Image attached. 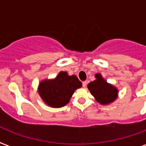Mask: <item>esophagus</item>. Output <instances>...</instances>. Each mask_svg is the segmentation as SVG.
<instances>
[{
    "label": "esophagus",
    "instance_id": "34e87169",
    "mask_svg": "<svg viewBox=\"0 0 146 146\" xmlns=\"http://www.w3.org/2000/svg\"><path fill=\"white\" fill-rule=\"evenodd\" d=\"M86 85H87L86 81H83V82H82V87H83V88H86Z\"/></svg>",
    "mask_w": 146,
    "mask_h": 146
}]
</instances>
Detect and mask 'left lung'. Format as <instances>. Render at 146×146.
Listing matches in <instances>:
<instances>
[{"label":"left lung","mask_w":146,"mask_h":146,"mask_svg":"<svg viewBox=\"0 0 146 146\" xmlns=\"http://www.w3.org/2000/svg\"><path fill=\"white\" fill-rule=\"evenodd\" d=\"M96 78L95 81L88 85V89L92 95L102 104H108L113 102L117 96V89L103 80L101 74H96Z\"/></svg>","instance_id":"8db88e82"}]
</instances>
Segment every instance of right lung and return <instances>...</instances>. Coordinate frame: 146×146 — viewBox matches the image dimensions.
<instances>
[{
  "instance_id": "right-lung-1",
  "label": "right lung",
  "mask_w": 146,
  "mask_h": 146,
  "mask_svg": "<svg viewBox=\"0 0 146 146\" xmlns=\"http://www.w3.org/2000/svg\"><path fill=\"white\" fill-rule=\"evenodd\" d=\"M82 86L76 76H68L66 72H60L54 80H45L40 83V96L46 104L53 108L66 105L76 89Z\"/></svg>"
}]
</instances>
